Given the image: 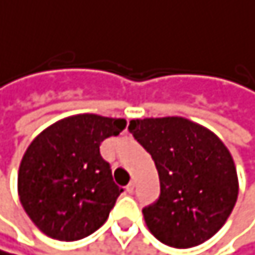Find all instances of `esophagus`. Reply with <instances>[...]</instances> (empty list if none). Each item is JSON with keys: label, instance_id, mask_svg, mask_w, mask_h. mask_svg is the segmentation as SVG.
Returning <instances> with one entry per match:
<instances>
[{"label": "esophagus", "instance_id": "obj_1", "mask_svg": "<svg viewBox=\"0 0 255 255\" xmlns=\"http://www.w3.org/2000/svg\"><path fill=\"white\" fill-rule=\"evenodd\" d=\"M134 186H136V183L134 181H130L128 184H127V192H128V193H133V190H134Z\"/></svg>", "mask_w": 255, "mask_h": 255}]
</instances>
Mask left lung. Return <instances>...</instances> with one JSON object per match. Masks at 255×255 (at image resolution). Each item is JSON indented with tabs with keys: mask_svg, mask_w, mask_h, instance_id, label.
Masks as SVG:
<instances>
[{
	"mask_svg": "<svg viewBox=\"0 0 255 255\" xmlns=\"http://www.w3.org/2000/svg\"><path fill=\"white\" fill-rule=\"evenodd\" d=\"M128 130L151 154L160 180L157 203L142 210L148 230L174 248L209 241L239 193L228 148L204 125L181 116L133 119Z\"/></svg>",
	"mask_w": 255,
	"mask_h": 255,
	"instance_id": "1",
	"label": "left lung"
}]
</instances>
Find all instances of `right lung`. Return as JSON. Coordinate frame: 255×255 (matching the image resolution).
<instances>
[{"instance_id": "1", "label": "right lung", "mask_w": 255, "mask_h": 255, "mask_svg": "<svg viewBox=\"0 0 255 255\" xmlns=\"http://www.w3.org/2000/svg\"><path fill=\"white\" fill-rule=\"evenodd\" d=\"M125 125L121 118L80 113L46 127L30 143L17 174V195L48 238L80 241L107 221L124 189L113 181L100 146Z\"/></svg>"}]
</instances>
